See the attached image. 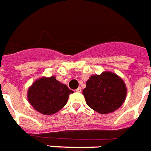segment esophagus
I'll return each mask as SVG.
<instances>
[{
	"label": "esophagus",
	"instance_id": "1",
	"mask_svg": "<svg viewBox=\"0 0 151 151\" xmlns=\"http://www.w3.org/2000/svg\"><path fill=\"white\" fill-rule=\"evenodd\" d=\"M76 92H78V93H81V87H78L77 90H76Z\"/></svg>",
	"mask_w": 151,
	"mask_h": 151
}]
</instances>
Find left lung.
<instances>
[{"mask_svg": "<svg viewBox=\"0 0 151 151\" xmlns=\"http://www.w3.org/2000/svg\"><path fill=\"white\" fill-rule=\"evenodd\" d=\"M127 92L123 80L112 72L92 75L82 90L87 105L103 114L118 110L125 101Z\"/></svg>", "mask_w": 151, "mask_h": 151, "instance_id": "obj_1", "label": "left lung"}]
</instances>
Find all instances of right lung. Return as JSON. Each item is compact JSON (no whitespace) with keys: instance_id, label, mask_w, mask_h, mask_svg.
I'll list each match as a JSON object with an SVG mask.
<instances>
[{"instance_id":"obj_1","label":"right lung","mask_w":151,"mask_h":151,"mask_svg":"<svg viewBox=\"0 0 151 151\" xmlns=\"http://www.w3.org/2000/svg\"><path fill=\"white\" fill-rule=\"evenodd\" d=\"M73 91L56 80L54 76L36 80L29 88L28 101L37 111L51 115L62 109Z\"/></svg>"}]
</instances>
